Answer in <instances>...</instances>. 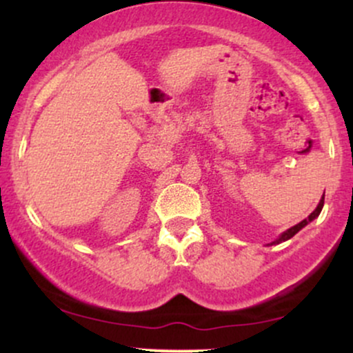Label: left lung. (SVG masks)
I'll use <instances>...</instances> for the list:
<instances>
[{
    "mask_svg": "<svg viewBox=\"0 0 353 353\" xmlns=\"http://www.w3.org/2000/svg\"><path fill=\"white\" fill-rule=\"evenodd\" d=\"M322 208H323V197H322V199H320V202H319V205H317V208H315V210H314V212H312V214H310V216H309V217H307V219H303V221H302V222H299V224H295V225H294V228L287 229V230H285V232H282V234H281V236H279V239H275V241H274V242H272V244H270V245H274V244H281V242H285V241H289V239H292V237L295 236V234H297V232H299V230H301V229H303V228H305V225H307V224H309V222H312V221H314V219H315V217H319V214H320V210H322Z\"/></svg>",
    "mask_w": 353,
    "mask_h": 353,
    "instance_id": "obj_1",
    "label": "left lung"
}]
</instances>
